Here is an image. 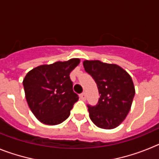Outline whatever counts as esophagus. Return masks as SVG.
<instances>
[{"label":"esophagus","mask_w":159,"mask_h":159,"mask_svg":"<svg viewBox=\"0 0 159 159\" xmlns=\"http://www.w3.org/2000/svg\"><path fill=\"white\" fill-rule=\"evenodd\" d=\"M80 96V99H82V100H85V99H86V94H85V92L81 93Z\"/></svg>","instance_id":"esophagus-1"}]
</instances>
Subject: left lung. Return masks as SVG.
Here are the masks:
<instances>
[{
	"label": "left lung",
	"instance_id": "left-lung-1",
	"mask_svg": "<svg viewBox=\"0 0 159 159\" xmlns=\"http://www.w3.org/2000/svg\"><path fill=\"white\" fill-rule=\"evenodd\" d=\"M84 69L95 80L100 95L95 106L88 105L90 119L102 129H113L127 117L135 90L130 75L116 64L84 60Z\"/></svg>",
	"mask_w": 159,
	"mask_h": 159
}]
</instances>
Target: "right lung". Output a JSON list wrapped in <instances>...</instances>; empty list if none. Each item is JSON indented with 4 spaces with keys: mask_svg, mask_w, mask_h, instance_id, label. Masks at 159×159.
Returning <instances> with one entry per match:
<instances>
[{
    "mask_svg": "<svg viewBox=\"0 0 159 159\" xmlns=\"http://www.w3.org/2000/svg\"><path fill=\"white\" fill-rule=\"evenodd\" d=\"M80 62V59L58 61L35 67L23 80L25 97L36 119L46 125L63 123L79 99L73 92L70 72Z\"/></svg>",
    "mask_w": 159,
    "mask_h": 159,
    "instance_id": "right-lung-1",
    "label": "right lung"
}]
</instances>
